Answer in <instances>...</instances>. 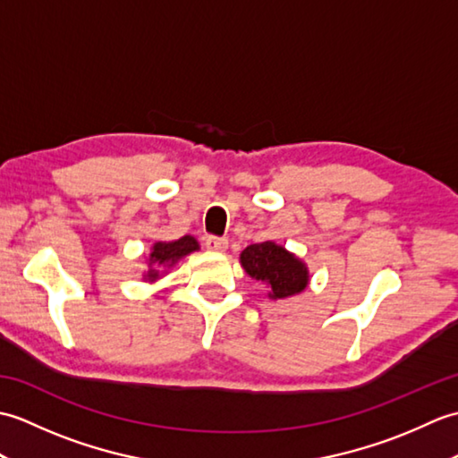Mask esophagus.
I'll return each mask as SVG.
<instances>
[{"mask_svg": "<svg viewBox=\"0 0 458 458\" xmlns=\"http://www.w3.org/2000/svg\"><path fill=\"white\" fill-rule=\"evenodd\" d=\"M226 248H228V240L226 238H216V236L207 238V250L218 251V254H222V251H226Z\"/></svg>", "mask_w": 458, "mask_h": 458, "instance_id": "obj_1", "label": "esophagus"}]
</instances>
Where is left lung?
<instances>
[{"mask_svg": "<svg viewBox=\"0 0 458 458\" xmlns=\"http://www.w3.org/2000/svg\"><path fill=\"white\" fill-rule=\"evenodd\" d=\"M240 264L251 279L267 285L271 301L299 295L309 287L310 276L305 261L271 240L248 246L240 254Z\"/></svg>", "mask_w": 458, "mask_h": 458, "instance_id": "obj_1", "label": "left lung"}]
</instances>
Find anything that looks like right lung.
<instances>
[{"instance_id":"add662e5","label":"right lung","mask_w":458,"mask_h":458,"mask_svg":"<svg viewBox=\"0 0 458 458\" xmlns=\"http://www.w3.org/2000/svg\"><path fill=\"white\" fill-rule=\"evenodd\" d=\"M200 246L194 236L187 234L179 240H171V242H155L151 246L149 256L145 258V264H148V269L143 271V281H153L161 279L169 269L179 264L182 258L191 256L192 251H199Z\"/></svg>"}]
</instances>
